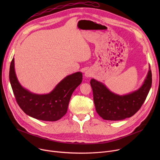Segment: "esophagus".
<instances>
[{"mask_svg":"<svg viewBox=\"0 0 160 160\" xmlns=\"http://www.w3.org/2000/svg\"><path fill=\"white\" fill-rule=\"evenodd\" d=\"M85 76L86 77H91V73L88 71H86L85 72Z\"/></svg>","mask_w":160,"mask_h":160,"instance_id":"1","label":"esophagus"}]
</instances>
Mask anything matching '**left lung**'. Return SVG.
<instances>
[{
  "mask_svg": "<svg viewBox=\"0 0 160 160\" xmlns=\"http://www.w3.org/2000/svg\"><path fill=\"white\" fill-rule=\"evenodd\" d=\"M90 84L93 89L95 109L104 120L119 121L133 116L139 109L152 86V72L149 71L142 85L127 95H119L109 90L102 82L92 78Z\"/></svg>",
  "mask_w": 160,
  "mask_h": 160,
  "instance_id": "left-lung-1",
  "label": "left lung"
}]
</instances>
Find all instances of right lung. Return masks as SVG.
Instances as JSON below:
<instances>
[{
	"mask_svg": "<svg viewBox=\"0 0 160 160\" xmlns=\"http://www.w3.org/2000/svg\"><path fill=\"white\" fill-rule=\"evenodd\" d=\"M9 78L16 101L25 113L38 120L56 121L66 114L73 91L82 81V73L77 72L67 76L48 94H36L20 84L13 58Z\"/></svg>",
	"mask_w": 160,
	"mask_h": 160,
	"instance_id": "add662e5",
	"label": "right lung"
}]
</instances>
